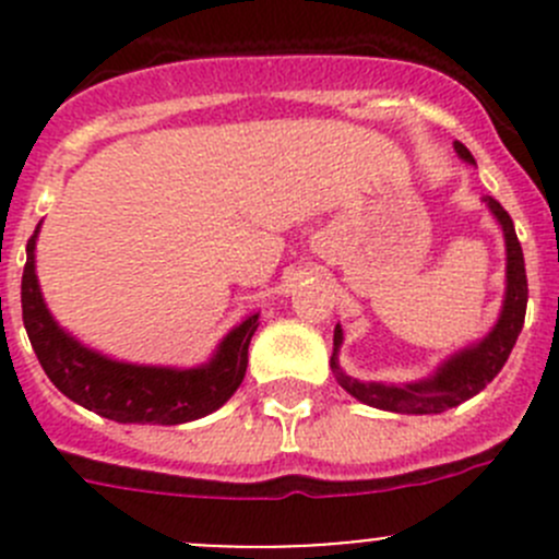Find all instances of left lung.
Instances as JSON below:
<instances>
[{
    "label": "left lung",
    "instance_id": "left-lung-1",
    "mask_svg": "<svg viewBox=\"0 0 559 559\" xmlns=\"http://www.w3.org/2000/svg\"><path fill=\"white\" fill-rule=\"evenodd\" d=\"M454 151L462 162L476 165L473 154L462 143H454ZM484 205L489 207L495 222L500 224L506 243V295L492 330L481 341L467 343L460 352L449 354L427 379L386 384V381H359L341 368L337 354H341L343 346V330L337 324L335 337H332V346H335L330 359L332 373H335L337 384L346 389L352 397H357L359 403L370 405V408L392 411V414H443V411L454 408V405L465 403L473 394L481 392L503 370L506 359H509L511 348H514L516 337L522 332L524 311H527V273H524L522 246L516 240L511 216L495 197H484Z\"/></svg>",
    "mask_w": 559,
    "mask_h": 559
}]
</instances>
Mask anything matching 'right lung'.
<instances>
[{"label":"right lung","mask_w":559,"mask_h":559,"mask_svg":"<svg viewBox=\"0 0 559 559\" xmlns=\"http://www.w3.org/2000/svg\"><path fill=\"white\" fill-rule=\"evenodd\" d=\"M37 235L39 224L26 243V267L21 278L24 326L45 376L72 403L121 425H183L213 414L238 392L259 313L243 316V321L222 337L207 362L194 368L112 359L83 346L48 311L37 281Z\"/></svg>","instance_id":"1"}]
</instances>
